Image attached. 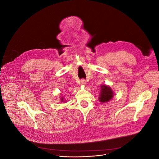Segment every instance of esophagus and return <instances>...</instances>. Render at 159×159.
Masks as SVG:
<instances>
[{
  "label": "esophagus",
  "instance_id": "1",
  "mask_svg": "<svg viewBox=\"0 0 159 159\" xmlns=\"http://www.w3.org/2000/svg\"><path fill=\"white\" fill-rule=\"evenodd\" d=\"M85 83H86V81H85V80H81V81H80V84H81V85H85Z\"/></svg>",
  "mask_w": 159,
  "mask_h": 159
}]
</instances>
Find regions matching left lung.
Masks as SVG:
<instances>
[{"label": "left lung", "mask_w": 159, "mask_h": 159, "mask_svg": "<svg viewBox=\"0 0 159 159\" xmlns=\"http://www.w3.org/2000/svg\"><path fill=\"white\" fill-rule=\"evenodd\" d=\"M114 93L112 89L109 85H101L100 94L99 95V101L101 103L109 102L113 98Z\"/></svg>", "instance_id": "1"}]
</instances>
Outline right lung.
Wrapping results in <instances>:
<instances>
[{"label": "right lung", "instance_id": "1", "mask_svg": "<svg viewBox=\"0 0 159 159\" xmlns=\"http://www.w3.org/2000/svg\"><path fill=\"white\" fill-rule=\"evenodd\" d=\"M60 102H64V103H66L67 102L64 99V97H61L60 98Z\"/></svg>", "mask_w": 159, "mask_h": 159}]
</instances>
